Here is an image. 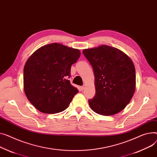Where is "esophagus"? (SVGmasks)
I'll use <instances>...</instances> for the list:
<instances>
[{"instance_id":"1","label":"esophagus","mask_w":157,"mask_h":157,"mask_svg":"<svg viewBox=\"0 0 157 157\" xmlns=\"http://www.w3.org/2000/svg\"><path fill=\"white\" fill-rule=\"evenodd\" d=\"M85 85H83V86H81V90L83 91V90H85Z\"/></svg>"}]
</instances>
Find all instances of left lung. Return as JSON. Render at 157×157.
Segmentation results:
<instances>
[{"instance_id":"obj_1","label":"left lung","mask_w":157,"mask_h":157,"mask_svg":"<svg viewBox=\"0 0 157 157\" xmlns=\"http://www.w3.org/2000/svg\"><path fill=\"white\" fill-rule=\"evenodd\" d=\"M95 76V95L88 100L91 109L103 116L122 110L136 88V71L131 59L121 50L102 45L83 50Z\"/></svg>"}]
</instances>
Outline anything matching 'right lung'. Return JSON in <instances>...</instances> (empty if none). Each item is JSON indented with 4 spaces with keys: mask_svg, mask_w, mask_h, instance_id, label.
<instances>
[{
    "mask_svg": "<svg viewBox=\"0 0 157 157\" xmlns=\"http://www.w3.org/2000/svg\"><path fill=\"white\" fill-rule=\"evenodd\" d=\"M80 56L78 49L54 43L40 47L29 57L24 67V90L37 110L55 113L68 107L78 90L67 78Z\"/></svg>",
    "mask_w": 157,
    "mask_h": 157,
    "instance_id": "1",
    "label": "right lung"
}]
</instances>
